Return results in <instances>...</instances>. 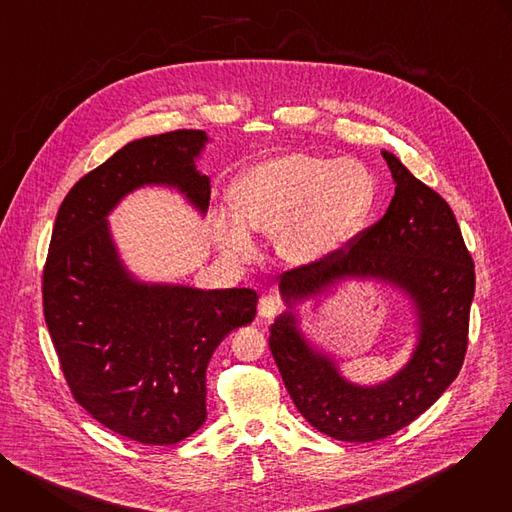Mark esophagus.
<instances>
[{
	"label": "esophagus",
	"instance_id": "1",
	"mask_svg": "<svg viewBox=\"0 0 512 512\" xmlns=\"http://www.w3.org/2000/svg\"><path fill=\"white\" fill-rule=\"evenodd\" d=\"M279 310H281V300H277L275 296H263L259 300V316L261 318L271 320Z\"/></svg>",
	"mask_w": 512,
	"mask_h": 512
}]
</instances>
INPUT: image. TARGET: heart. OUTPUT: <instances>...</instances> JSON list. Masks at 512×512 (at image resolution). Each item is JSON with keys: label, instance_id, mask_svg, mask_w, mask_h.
<instances>
[{"label": "heart", "instance_id": "b5f03b06", "mask_svg": "<svg viewBox=\"0 0 512 512\" xmlns=\"http://www.w3.org/2000/svg\"><path fill=\"white\" fill-rule=\"evenodd\" d=\"M377 180L358 160L289 152L249 168L233 186L235 216H216L218 251L235 263L255 255L247 229L273 235L277 255L296 267L318 265L367 225Z\"/></svg>", "mask_w": 512, "mask_h": 512}]
</instances>
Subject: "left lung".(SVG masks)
Masks as SVG:
<instances>
[{
    "label": "left lung",
    "instance_id": "1",
    "mask_svg": "<svg viewBox=\"0 0 512 512\" xmlns=\"http://www.w3.org/2000/svg\"><path fill=\"white\" fill-rule=\"evenodd\" d=\"M383 158L395 180L385 216L334 257L281 273L279 289L287 308H294L346 277L401 287L417 314L411 360L393 379L360 387L308 344L291 312L269 328V348L289 397L310 425L340 442H377L407 427L452 385L468 348L476 273L456 216L393 154L383 152Z\"/></svg>",
    "mask_w": 512,
    "mask_h": 512
}]
</instances>
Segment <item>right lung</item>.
Masks as SVG:
<instances>
[{"mask_svg":"<svg viewBox=\"0 0 512 512\" xmlns=\"http://www.w3.org/2000/svg\"><path fill=\"white\" fill-rule=\"evenodd\" d=\"M208 141L178 129L127 143L62 200L42 273L44 320L75 401L101 425L170 446L206 419V367L221 340L253 322L247 287L141 283L123 267L107 214L145 184L178 188L200 210L210 180L194 158Z\"/></svg>","mask_w":512,"mask_h":512,"instance_id":"add662e5","label":"right lung"}]
</instances>
